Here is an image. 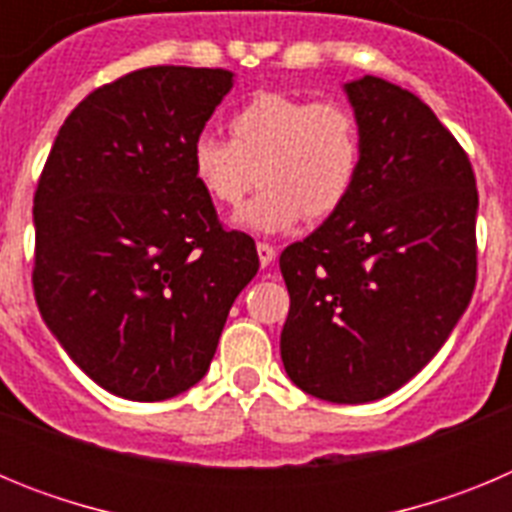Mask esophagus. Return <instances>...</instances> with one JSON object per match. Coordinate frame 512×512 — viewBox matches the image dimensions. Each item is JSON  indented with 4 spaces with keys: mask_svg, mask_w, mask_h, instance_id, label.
Segmentation results:
<instances>
[{
    "mask_svg": "<svg viewBox=\"0 0 512 512\" xmlns=\"http://www.w3.org/2000/svg\"><path fill=\"white\" fill-rule=\"evenodd\" d=\"M256 251H259V264L269 266L271 261L277 259V251H274V246H269V243H256Z\"/></svg>",
    "mask_w": 512,
    "mask_h": 512,
    "instance_id": "34e87169",
    "label": "esophagus"
}]
</instances>
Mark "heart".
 <instances>
[{"label":"heart","mask_w":512,"mask_h":512,"mask_svg":"<svg viewBox=\"0 0 512 512\" xmlns=\"http://www.w3.org/2000/svg\"><path fill=\"white\" fill-rule=\"evenodd\" d=\"M230 140L202 133L192 140L194 182L220 207H235L261 192L238 223L256 233H279L307 215L341 210L361 169V130L354 112L333 99L259 92L233 112Z\"/></svg>","instance_id":"obj_1"}]
</instances>
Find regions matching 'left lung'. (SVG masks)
I'll return each mask as SVG.
<instances>
[{"mask_svg":"<svg viewBox=\"0 0 512 512\" xmlns=\"http://www.w3.org/2000/svg\"><path fill=\"white\" fill-rule=\"evenodd\" d=\"M361 169L341 210L279 256L289 289L287 377L361 405L413 379L451 336L477 282V182L425 102L379 76L348 81Z\"/></svg>","mask_w":512,"mask_h":512,"instance_id":"left-lung-1","label":"left lung"}]
</instances>
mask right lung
I'll list each match as a JSON object with an SVG mask.
<instances>
[{
  "instance_id": "1",
  "label": "right lung",
  "mask_w": 512,
  "mask_h": 512,
  "mask_svg": "<svg viewBox=\"0 0 512 512\" xmlns=\"http://www.w3.org/2000/svg\"><path fill=\"white\" fill-rule=\"evenodd\" d=\"M225 69L151 66L94 89L58 130L33 202L35 302L99 387L182 395L210 369L253 238L225 230L189 148L225 94Z\"/></svg>"
}]
</instances>
